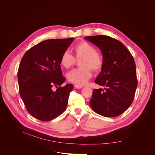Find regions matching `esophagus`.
<instances>
[{"instance_id":"1","label":"esophagus","mask_w":155,"mask_h":155,"mask_svg":"<svg viewBox=\"0 0 155 155\" xmlns=\"http://www.w3.org/2000/svg\"><path fill=\"white\" fill-rule=\"evenodd\" d=\"M75 88H83L82 85H75Z\"/></svg>"}]
</instances>
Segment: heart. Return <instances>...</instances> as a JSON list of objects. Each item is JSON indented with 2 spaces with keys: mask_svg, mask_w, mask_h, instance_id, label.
<instances>
[{
  "mask_svg": "<svg viewBox=\"0 0 155 155\" xmlns=\"http://www.w3.org/2000/svg\"><path fill=\"white\" fill-rule=\"evenodd\" d=\"M74 51L76 58L81 59V68L71 70L67 74L68 81L79 85H84L92 76V68L99 71L103 67L104 59L103 55L96 51L95 48L85 41H82L75 45ZM76 63V59L68 51H65L60 58V64L65 68H69Z\"/></svg>",
  "mask_w": 155,
  "mask_h": 155,
  "instance_id": "1",
  "label": "heart"
}]
</instances>
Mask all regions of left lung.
<instances>
[{"instance_id":"obj_1","label":"left lung","mask_w":155,"mask_h":155,"mask_svg":"<svg viewBox=\"0 0 155 155\" xmlns=\"http://www.w3.org/2000/svg\"><path fill=\"white\" fill-rule=\"evenodd\" d=\"M100 49L104 63L95 83L104 89H94L90 105L97 114L116 117L124 112L134 100L137 87L133 55L120 41L106 35L85 37Z\"/></svg>"}]
</instances>
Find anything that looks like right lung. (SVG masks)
Listing matches in <instances>:
<instances>
[{
	"mask_svg": "<svg viewBox=\"0 0 155 155\" xmlns=\"http://www.w3.org/2000/svg\"><path fill=\"white\" fill-rule=\"evenodd\" d=\"M74 39L42 41L28 50L21 59L17 74L20 96L28 112L41 121L57 118L67 109L73 85L60 86L65 81L60 58Z\"/></svg>",
	"mask_w": 155,
	"mask_h": 155,
	"instance_id": "1",
	"label": "right lung"
}]
</instances>
